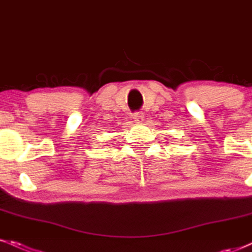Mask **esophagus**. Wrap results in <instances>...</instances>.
<instances>
[{
	"label": "esophagus",
	"instance_id": "34e87169",
	"mask_svg": "<svg viewBox=\"0 0 252 252\" xmlns=\"http://www.w3.org/2000/svg\"><path fill=\"white\" fill-rule=\"evenodd\" d=\"M132 120H134L135 123L141 124L144 120V115L142 114V112H135V114L132 115Z\"/></svg>",
	"mask_w": 252,
	"mask_h": 252
}]
</instances>
